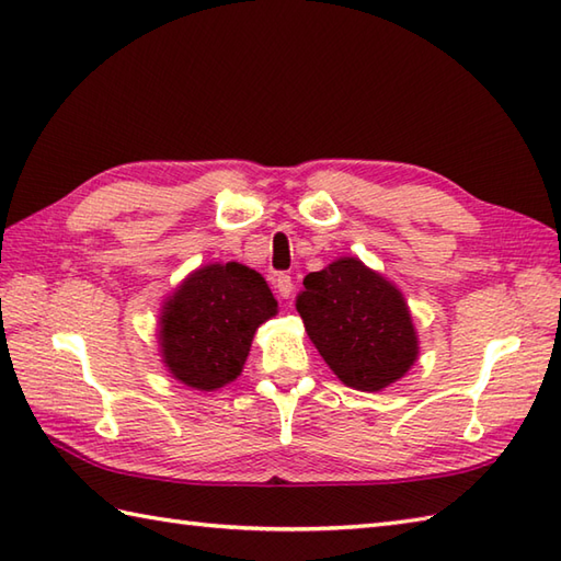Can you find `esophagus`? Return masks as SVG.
Here are the masks:
<instances>
[{
	"label": "esophagus",
	"instance_id": "1",
	"mask_svg": "<svg viewBox=\"0 0 561 561\" xmlns=\"http://www.w3.org/2000/svg\"><path fill=\"white\" fill-rule=\"evenodd\" d=\"M274 287H277L282 299H289V296L294 294V279L289 272H279L277 277H274Z\"/></svg>",
	"mask_w": 561,
	"mask_h": 561
}]
</instances>
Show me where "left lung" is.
Returning a JSON list of instances; mask_svg holds the SVG:
<instances>
[{"label": "left lung", "mask_w": 561, "mask_h": 561, "mask_svg": "<svg viewBox=\"0 0 561 561\" xmlns=\"http://www.w3.org/2000/svg\"><path fill=\"white\" fill-rule=\"evenodd\" d=\"M296 311L344 386L380 390L408 374L416 335L402 294L356 257L306 274Z\"/></svg>", "instance_id": "1"}]
</instances>
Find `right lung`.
Returning a JSON list of instances; mask_svg holds the SVG:
<instances>
[{
	"mask_svg": "<svg viewBox=\"0 0 561 561\" xmlns=\"http://www.w3.org/2000/svg\"><path fill=\"white\" fill-rule=\"evenodd\" d=\"M274 313L277 301L260 272L238 262L202 267L165 304V366L190 388H221L241 374L255 330Z\"/></svg>",
	"mask_w": 561,
	"mask_h": 561,
	"instance_id": "1",
	"label": "right lung"
}]
</instances>
